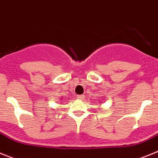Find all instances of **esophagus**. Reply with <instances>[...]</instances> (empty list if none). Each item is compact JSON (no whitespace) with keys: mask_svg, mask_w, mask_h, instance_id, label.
Wrapping results in <instances>:
<instances>
[{"mask_svg":"<svg viewBox=\"0 0 158 158\" xmlns=\"http://www.w3.org/2000/svg\"><path fill=\"white\" fill-rule=\"evenodd\" d=\"M85 96H84V95H78L77 96L78 100H84V99H85Z\"/></svg>","mask_w":158,"mask_h":158,"instance_id":"obj_1","label":"esophagus"}]
</instances>
